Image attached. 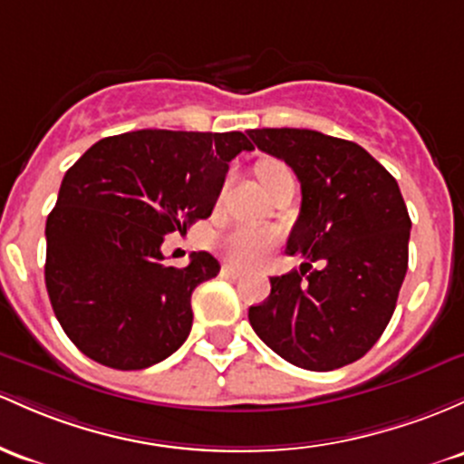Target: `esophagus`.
Segmentation results:
<instances>
[{
    "label": "esophagus",
    "mask_w": 464,
    "mask_h": 464,
    "mask_svg": "<svg viewBox=\"0 0 464 464\" xmlns=\"http://www.w3.org/2000/svg\"><path fill=\"white\" fill-rule=\"evenodd\" d=\"M222 273H224V275H228V277H233V279L242 277V275H244L242 268L233 266V264H224V266H222Z\"/></svg>",
    "instance_id": "esophagus-1"
}]
</instances>
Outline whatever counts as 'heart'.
Returning a JSON list of instances; mask_svg holds the SVG:
<instances>
[{
	"label": "heart",
	"instance_id": "heart-1",
	"mask_svg": "<svg viewBox=\"0 0 464 464\" xmlns=\"http://www.w3.org/2000/svg\"><path fill=\"white\" fill-rule=\"evenodd\" d=\"M284 169H286L284 162L273 160V158H264V160L257 162L256 171H257L259 182H264ZM273 242L275 237L271 231H264V228H257V227H237L222 237L220 246L224 256L228 259H233V262L237 264H244V266H253V264L262 262L264 256L271 251Z\"/></svg>",
	"mask_w": 464,
	"mask_h": 464
}]
</instances>
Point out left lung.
I'll list each match as a JSON object with an SVG mask.
<instances>
[{"instance_id":"1","label":"left lung","mask_w":464,"mask_h":464,"mask_svg":"<svg viewBox=\"0 0 464 464\" xmlns=\"http://www.w3.org/2000/svg\"><path fill=\"white\" fill-rule=\"evenodd\" d=\"M257 150L284 160L302 185L288 253L324 268L271 277L248 308L257 337L314 372L361 359L383 334L407 273L411 220L399 185L353 140L314 130H248Z\"/></svg>"}]
</instances>
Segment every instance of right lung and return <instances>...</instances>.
Masks as SVG:
<instances>
[{
  "label": "right lung",
  "instance_id": "add662e5",
  "mask_svg": "<svg viewBox=\"0 0 464 464\" xmlns=\"http://www.w3.org/2000/svg\"><path fill=\"white\" fill-rule=\"evenodd\" d=\"M242 131L140 130L92 145L65 171L45 222V288L61 328L85 356L142 370L189 337L191 293L216 277L211 253L167 266L160 246L211 216Z\"/></svg>",
  "mask_w": 464,
  "mask_h": 464
}]
</instances>
